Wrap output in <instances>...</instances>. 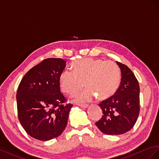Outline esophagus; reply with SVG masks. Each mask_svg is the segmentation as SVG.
<instances>
[{
  "label": "esophagus",
  "instance_id": "obj_1",
  "mask_svg": "<svg viewBox=\"0 0 159 159\" xmlns=\"http://www.w3.org/2000/svg\"><path fill=\"white\" fill-rule=\"evenodd\" d=\"M79 107L83 108H87L88 107V105H87V104H81V105H79Z\"/></svg>",
  "mask_w": 159,
  "mask_h": 159
}]
</instances>
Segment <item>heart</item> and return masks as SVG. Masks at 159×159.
<instances>
[{
    "label": "heart",
    "mask_w": 159,
    "mask_h": 159,
    "mask_svg": "<svg viewBox=\"0 0 159 159\" xmlns=\"http://www.w3.org/2000/svg\"><path fill=\"white\" fill-rule=\"evenodd\" d=\"M72 68L74 72L66 69L62 72L60 85L62 91L70 95L76 94L84 85L87 87L76 97L77 102L91 101L97 97L107 100L116 93L120 86V70L113 61L84 58L74 62Z\"/></svg>",
    "instance_id": "heart-1"
}]
</instances>
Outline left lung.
I'll return each mask as SVG.
<instances>
[{"instance_id": "8db88e82", "label": "left lung", "mask_w": 159, "mask_h": 159, "mask_svg": "<svg viewBox=\"0 0 159 159\" xmlns=\"http://www.w3.org/2000/svg\"><path fill=\"white\" fill-rule=\"evenodd\" d=\"M121 72L120 84L115 94L101 102L103 115L96 125L106 134L118 135L133 127L139 115L140 88L129 68L116 62Z\"/></svg>"}]
</instances>
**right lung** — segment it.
<instances>
[{
	"label": "right lung",
	"instance_id": "obj_1",
	"mask_svg": "<svg viewBox=\"0 0 159 159\" xmlns=\"http://www.w3.org/2000/svg\"><path fill=\"white\" fill-rule=\"evenodd\" d=\"M62 58H47L22 79L16 93L18 116L30 137L49 140L65 129L70 104L60 90V76L66 67Z\"/></svg>",
	"mask_w": 159,
	"mask_h": 159
}]
</instances>
